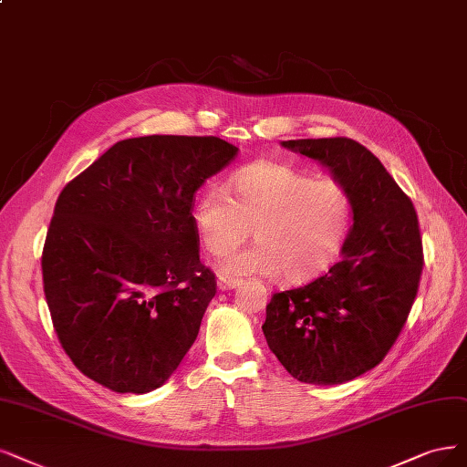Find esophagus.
<instances>
[{"instance_id": "esophagus-1", "label": "esophagus", "mask_w": 467, "mask_h": 467, "mask_svg": "<svg viewBox=\"0 0 467 467\" xmlns=\"http://www.w3.org/2000/svg\"><path fill=\"white\" fill-rule=\"evenodd\" d=\"M240 285L238 279H231V277H219L217 279V288L219 290H233Z\"/></svg>"}]
</instances>
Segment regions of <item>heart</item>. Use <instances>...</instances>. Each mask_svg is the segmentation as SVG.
Instances as JSON below:
<instances>
[{
	"label": "heart",
	"instance_id": "1",
	"mask_svg": "<svg viewBox=\"0 0 467 467\" xmlns=\"http://www.w3.org/2000/svg\"><path fill=\"white\" fill-rule=\"evenodd\" d=\"M233 200L205 190L194 205V227L203 248L223 255L254 229L257 244L219 262L223 277L277 279L302 285L329 269L352 227V198L335 181H317L298 169L260 161L229 181Z\"/></svg>",
	"mask_w": 467,
	"mask_h": 467
}]
</instances>
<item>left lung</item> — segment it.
I'll list each match as a JSON object with an SVG mask.
<instances>
[{"instance_id":"1","label":"left lung","mask_w":467,"mask_h":467,"mask_svg":"<svg viewBox=\"0 0 467 467\" xmlns=\"http://www.w3.org/2000/svg\"><path fill=\"white\" fill-rule=\"evenodd\" d=\"M283 148L317 161L352 198L340 262L306 286L273 295L264 335L302 383L340 385L381 364L418 295L423 250L411 200L375 155L350 138H304Z\"/></svg>"}]
</instances>
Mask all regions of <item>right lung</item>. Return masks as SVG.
<instances>
[{
	"mask_svg": "<svg viewBox=\"0 0 467 467\" xmlns=\"http://www.w3.org/2000/svg\"><path fill=\"white\" fill-rule=\"evenodd\" d=\"M236 153L217 136L127 138L61 190L44 295L63 350L92 381L146 394L181 366L217 285L192 202Z\"/></svg>",
	"mask_w": 467,
	"mask_h": 467,
	"instance_id": "add662e5",
	"label": "right lung"
}]
</instances>
